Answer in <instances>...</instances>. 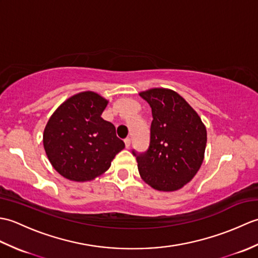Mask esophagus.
Wrapping results in <instances>:
<instances>
[{
	"label": "esophagus",
	"mask_w": 258,
	"mask_h": 258,
	"mask_svg": "<svg viewBox=\"0 0 258 258\" xmlns=\"http://www.w3.org/2000/svg\"><path fill=\"white\" fill-rule=\"evenodd\" d=\"M124 143H125L126 149H128V147L131 146V139H130V138H126V139L124 140Z\"/></svg>",
	"instance_id": "esophagus-1"
}]
</instances>
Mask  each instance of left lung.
I'll return each instance as SVG.
<instances>
[{
	"instance_id": "8db88e82",
	"label": "left lung",
	"mask_w": 258,
	"mask_h": 258,
	"mask_svg": "<svg viewBox=\"0 0 258 258\" xmlns=\"http://www.w3.org/2000/svg\"><path fill=\"white\" fill-rule=\"evenodd\" d=\"M140 96L150 104L153 120L149 149L144 153L132 150L139 172L153 188L179 189L195 176L204 160L205 126L176 92L152 89Z\"/></svg>"
}]
</instances>
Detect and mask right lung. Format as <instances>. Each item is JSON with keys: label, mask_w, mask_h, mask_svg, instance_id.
Listing matches in <instances>:
<instances>
[{"label": "right lung", "mask_w": 258, "mask_h": 258, "mask_svg": "<svg viewBox=\"0 0 258 258\" xmlns=\"http://www.w3.org/2000/svg\"><path fill=\"white\" fill-rule=\"evenodd\" d=\"M107 101L94 92L65 101L45 126L43 144L53 167L65 178L84 182L106 172L125 144L101 115Z\"/></svg>", "instance_id": "obj_1"}]
</instances>
